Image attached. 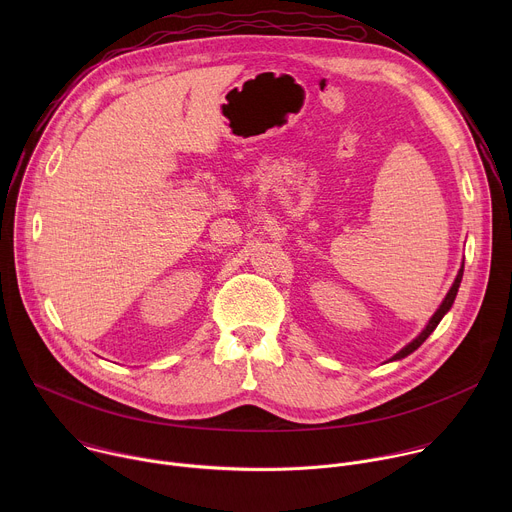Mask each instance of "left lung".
<instances>
[{
	"label": "left lung",
	"mask_w": 512,
	"mask_h": 512,
	"mask_svg": "<svg viewBox=\"0 0 512 512\" xmlns=\"http://www.w3.org/2000/svg\"><path fill=\"white\" fill-rule=\"evenodd\" d=\"M462 275H464V267L458 271V275H456V281H454V285L450 287V291H448V296H446V300L442 302V306L437 308V312L431 316V320L427 322V326L423 328V332L413 340V342H409L403 350H399L391 360H399V358H405L407 354H411L413 350H417L425 340H427V336L437 328V324L442 322V318L448 314V310L452 308V304H454V300H456V294H458V287H460V281H462Z\"/></svg>",
	"instance_id": "left-lung-1"
}]
</instances>
